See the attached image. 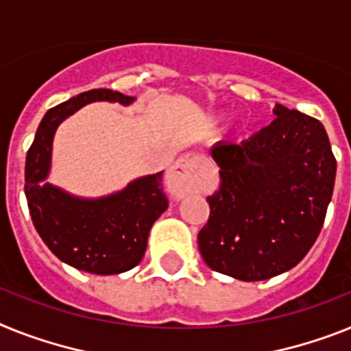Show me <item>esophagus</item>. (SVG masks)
Here are the masks:
<instances>
[{
  "label": "esophagus",
  "instance_id": "esophagus-1",
  "mask_svg": "<svg viewBox=\"0 0 351 351\" xmlns=\"http://www.w3.org/2000/svg\"><path fill=\"white\" fill-rule=\"evenodd\" d=\"M205 167L207 162L202 157H184L176 162L167 176V191L171 196L178 199L198 189Z\"/></svg>",
  "mask_w": 351,
  "mask_h": 351
}]
</instances>
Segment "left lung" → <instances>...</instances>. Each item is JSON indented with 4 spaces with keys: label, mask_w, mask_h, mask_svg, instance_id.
<instances>
[{
    "label": "left lung",
    "mask_w": 351,
    "mask_h": 351,
    "mask_svg": "<svg viewBox=\"0 0 351 351\" xmlns=\"http://www.w3.org/2000/svg\"><path fill=\"white\" fill-rule=\"evenodd\" d=\"M276 119L243 144L219 143V189L208 196L198 234L203 261L237 280H266L289 271L316 243L335 182L325 126L276 105Z\"/></svg>",
    "instance_id": "8db88e82"
}]
</instances>
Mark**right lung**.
I'll use <instances>...</instances> for the list:
<instances>
[{"label": "right lung", "mask_w": 351, "mask_h": 351, "mask_svg": "<svg viewBox=\"0 0 351 351\" xmlns=\"http://www.w3.org/2000/svg\"><path fill=\"white\" fill-rule=\"evenodd\" d=\"M134 98L110 89H93L49 108L35 134L25 169V193L35 230L62 262L94 275H117L143 261L152 225L167 208L162 173L132 182L101 199H78L46 182L57 126L93 101Z\"/></svg>", "instance_id": "obj_1"}]
</instances>
